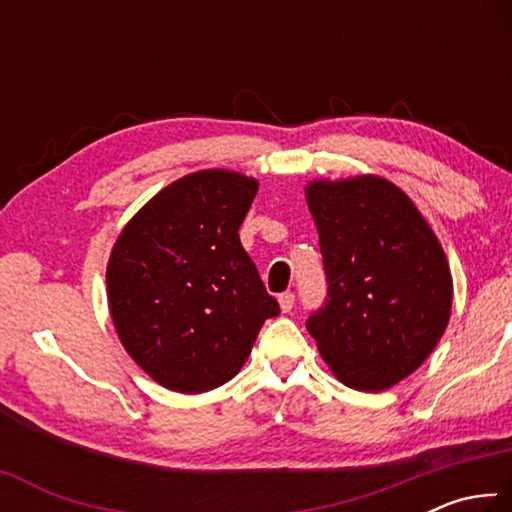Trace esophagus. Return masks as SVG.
<instances>
[{
  "mask_svg": "<svg viewBox=\"0 0 512 512\" xmlns=\"http://www.w3.org/2000/svg\"><path fill=\"white\" fill-rule=\"evenodd\" d=\"M293 300H296V296H293L291 291L280 293V296H277V302H280V309L284 311V314H289V311L293 309Z\"/></svg>",
  "mask_w": 512,
  "mask_h": 512,
  "instance_id": "34e87169",
  "label": "esophagus"
}]
</instances>
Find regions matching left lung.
Listing matches in <instances>:
<instances>
[{
	"instance_id": "1",
	"label": "left lung",
	"mask_w": 512,
	"mask_h": 512,
	"mask_svg": "<svg viewBox=\"0 0 512 512\" xmlns=\"http://www.w3.org/2000/svg\"><path fill=\"white\" fill-rule=\"evenodd\" d=\"M305 198L329 284L309 334L341 384L388 391L445 334L454 300L445 250L411 198L375 173L311 180Z\"/></svg>"
}]
</instances>
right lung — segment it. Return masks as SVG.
Returning a JSON list of instances; mask_svg holds the SVG:
<instances>
[{"label": "right lung", "instance_id": "obj_1", "mask_svg": "<svg viewBox=\"0 0 512 512\" xmlns=\"http://www.w3.org/2000/svg\"><path fill=\"white\" fill-rule=\"evenodd\" d=\"M259 183L230 169L160 189L112 246L108 309L126 352L176 393H205L244 366L266 318L280 314L239 225Z\"/></svg>", "mask_w": 512, "mask_h": 512}]
</instances>
